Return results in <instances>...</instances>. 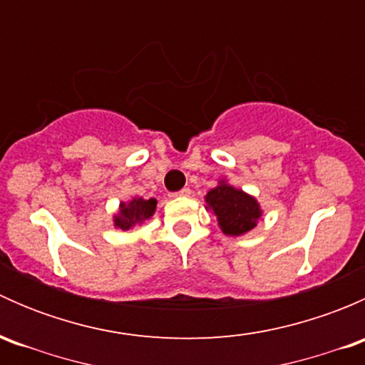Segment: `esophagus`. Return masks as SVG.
Instances as JSON below:
<instances>
[{"label": "esophagus", "mask_w": 365, "mask_h": 365, "mask_svg": "<svg viewBox=\"0 0 365 365\" xmlns=\"http://www.w3.org/2000/svg\"><path fill=\"white\" fill-rule=\"evenodd\" d=\"M190 196V189L189 187H185V189L178 190V192H173L171 197H189Z\"/></svg>", "instance_id": "1"}]
</instances>
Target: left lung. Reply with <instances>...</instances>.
<instances>
[{"mask_svg":"<svg viewBox=\"0 0 365 365\" xmlns=\"http://www.w3.org/2000/svg\"><path fill=\"white\" fill-rule=\"evenodd\" d=\"M206 210L217 217L220 231L227 237L249 233L263 217L259 201L245 190L231 185L226 178L217 180V185L205 196Z\"/></svg>","mask_w":365,"mask_h":365,"instance_id":"left-lung-1","label":"left lung"}]
</instances>
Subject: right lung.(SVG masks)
Here are the masks:
<instances>
[{"label":"right lung","instance_id":"right-lung-1","mask_svg":"<svg viewBox=\"0 0 365 365\" xmlns=\"http://www.w3.org/2000/svg\"><path fill=\"white\" fill-rule=\"evenodd\" d=\"M157 210V200H145V197L134 196L128 201H121L116 213L113 215L114 230L130 231L132 227L141 226L145 220L152 219Z\"/></svg>","mask_w":365,"mask_h":365}]
</instances>
